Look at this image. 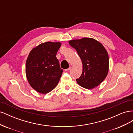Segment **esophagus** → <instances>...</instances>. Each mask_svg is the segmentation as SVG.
<instances>
[{"label": "esophagus", "mask_w": 133, "mask_h": 133, "mask_svg": "<svg viewBox=\"0 0 133 133\" xmlns=\"http://www.w3.org/2000/svg\"><path fill=\"white\" fill-rule=\"evenodd\" d=\"M71 69V66H70L69 68H68V69H65V71H69Z\"/></svg>", "instance_id": "1"}]
</instances>
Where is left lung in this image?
<instances>
[{"instance_id":"8db88e82","label":"left lung","mask_w":133,"mask_h":133,"mask_svg":"<svg viewBox=\"0 0 133 133\" xmlns=\"http://www.w3.org/2000/svg\"><path fill=\"white\" fill-rule=\"evenodd\" d=\"M74 48L82 60L83 71L76 79L79 85L87 89L98 86L105 79L109 68L108 53L102 44L91 38L71 40Z\"/></svg>"}]
</instances>
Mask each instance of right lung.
<instances>
[{"label":"right lung","instance_id":"1","mask_svg":"<svg viewBox=\"0 0 133 133\" xmlns=\"http://www.w3.org/2000/svg\"><path fill=\"white\" fill-rule=\"evenodd\" d=\"M60 42H47L34 48L28 55L25 65L26 76L30 85L45 94L57 86L63 69L56 57L61 46Z\"/></svg>","mask_w":133,"mask_h":133}]
</instances>
